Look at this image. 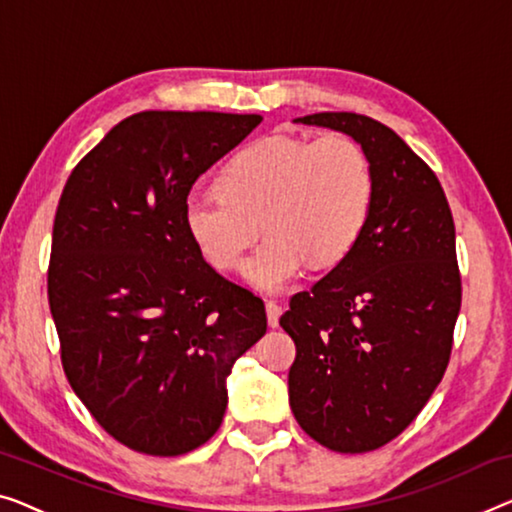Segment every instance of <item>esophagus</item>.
<instances>
[{
	"instance_id": "obj_1",
	"label": "esophagus",
	"mask_w": 512,
	"mask_h": 512,
	"mask_svg": "<svg viewBox=\"0 0 512 512\" xmlns=\"http://www.w3.org/2000/svg\"><path fill=\"white\" fill-rule=\"evenodd\" d=\"M280 315H282L280 305L276 301H266V322H269L271 329H276V326H278Z\"/></svg>"
}]
</instances>
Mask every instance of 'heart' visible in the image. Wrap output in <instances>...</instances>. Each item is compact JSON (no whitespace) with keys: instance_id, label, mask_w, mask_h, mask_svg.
Returning <instances> with one entry per match:
<instances>
[{"instance_id":"1","label":"heart","mask_w":512,"mask_h":512,"mask_svg":"<svg viewBox=\"0 0 512 512\" xmlns=\"http://www.w3.org/2000/svg\"><path fill=\"white\" fill-rule=\"evenodd\" d=\"M220 193L183 202V227L207 262L232 271L255 241L241 276L262 292H282L310 262L340 264L361 241L375 200V172L354 137L269 135L243 147L218 179Z\"/></svg>"}]
</instances>
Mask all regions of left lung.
Returning a JSON list of instances; mask_svg holds the SVG:
<instances>
[{
	"label": "left lung",
	"instance_id": "left-lung-1",
	"mask_svg": "<svg viewBox=\"0 0 512 512\" xmlns=\"http://www.w3.org/2000/svg\"><path fill=\"white\" fill-rule=\"evenodd\" d=\"M294 124L354 137L375 172L361 241L280 317L296 345L294 418L335 453H368L421 414L446 372L462 301L453 216L434 172L388 126L354 112Z\"/></svg>",
	"mask_w": 512,
	"mask_h": 512
}]
</instances>
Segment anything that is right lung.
I'll return each instance as SVG.
<instances>
[{
	"label": "right lung",
	"mask_w": 512,
	"mask_h": 512,
	"mask_svg": "<svg viewBox=\"0 0 512 512\" xmlns=\"http://www.w3.org/2000/svg\"><path fill=\"white\" fill-rule=\"evenodd\" d=\"M259 114L140 112L80 160L61 193L48 271L61 363L121 444L172 457L223 423L236 358L266 333L259 296L225 280L183 227L200 174Z\"/></svg>",
	"instance_id": "right-lung-1"
}]
</instances>
